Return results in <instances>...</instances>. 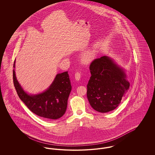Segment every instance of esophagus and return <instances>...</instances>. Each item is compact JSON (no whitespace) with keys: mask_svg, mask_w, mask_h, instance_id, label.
Instances as JSON below:
<instances>
[{"mask_svg":"<svg viewBox=\"0 0 155 155\" xmlns=\"http://www.w3.org/2000/svg\"><path fill=\"white\" fill-rule=\"evenodd\" d=\"M81 78V73L80 72H76L75 73V79L77 80V81H78Z\"/></svg>","mask_w":155,"mask_h":155,"instance_id":"esophagus-1","label":"esophagus"}]
</instances>
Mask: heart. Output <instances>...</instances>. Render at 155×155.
Wrapping results in <instances>:
<instances>
[{"label": "heart", "instance_id": "obj_1", "mask_svg": "<svg viewBox=\"0 0 155 155\" xmlns=\"http://www.w3.org/2000/svg\"><path fill=\"white\" fill-rule=\"evenodd\" d=\"M95 56L96 53L94 51H89L83 55L82 60L84 63H89L95 58Z\"/></svg>", "mask_w": 155, "mask_h": 155}]
</instances>
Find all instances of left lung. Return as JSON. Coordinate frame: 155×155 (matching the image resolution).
I'll return each instance as SVG.
<instances>
[{
  "instance_id": "left-lung-1",
  "label": "left lung",
  "mask_w": 155,
  "mask_h": 155,
  "mask_svg": "<svg viewBox=\"0 0 155 155\" xmlns=\"http://www.w3.org/2000/svg\"><path fill=\"white\" fill-rule=\"evenodd\" d=\"M89 69L87 95L91 106L101 113L113 110L130 87L125 72L106 56L94 60Z\"/></svg>"
}]
</instances>
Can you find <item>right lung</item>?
<instances>
[{"mask_svg": "<svg viewBox=\"0 0 155 155\" xmlns=\"http://www.w3.org/2000/svg\"><path fill=\"white\" fill-rule=\"evenodd\" d=\"M13 67L15 68V61ZM13 78L18 96L32 113L48 120L58 119L64 115L71 91L67 71L57 74L49 88L35 95H28L22 89L17 80L15 70L13 71Z\"/></svg>", "mask_w": 155, "mask_h": 155, "instance_id": "obj_1", "label": "right lung"}]
</instances>
